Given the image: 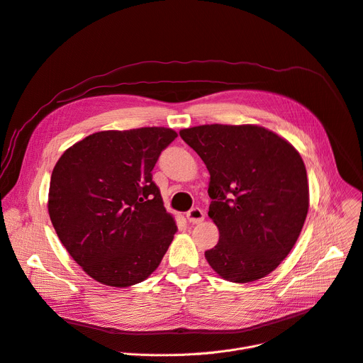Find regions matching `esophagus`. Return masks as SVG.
Instances as JSON below:
<instances>
[{
  "label": "esophagus",
  "mask_w": 363,
  "mask_h": 363,
  "mask_svg": "<svg viewBox=\"0 0 363 363\" xmlns=\"http://www.w3.org/2000/svg\"><path fill=\"white\" fill-rule=\"evenodd\" d=\"M186 218H188V221L192 223V224H199V223H201V221L204 220V213H203V210L195 207V208H191V210L186 213Z\"/></svg>",
  "instance_id": "1"
}]
</instances>
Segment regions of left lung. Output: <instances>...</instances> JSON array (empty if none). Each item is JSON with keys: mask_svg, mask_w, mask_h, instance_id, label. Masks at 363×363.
Returning <instances> with one entry per match:
<instances>
[{"mask_svg": "<svg viewBox=\"0 0 363 363\" xmlns=\"http://www.w3.org/2000/svg\"><path fill=\"white\" fill-rule=\"evenodd\" d=\"M210 172V218L218 243L206 252L225 281L246 284L278 268L308 213L306 164L295 147L253 124H204L179 131Z\"/></svg>", "mask_w": 363, "mask_h": 363, "instance_id": "obj_1", "label": "left lung"}]
</instances>
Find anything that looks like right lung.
Returning <instances> with one entry per match:
<instances>
[{"label": "right lung", "mask_w": 363, "mask_h": 363, "mask_svg": "<svg viewBox=\"0 0 363 363\" xmlns=\"http://www.w3.org/2000/svg\"><path fill=\"white\" fill-rule=\"evenodd\" d=\"M177 136L167 127L98 131L56 162L49 216L65 249L95 281L139 284L167 253L178 228L152 169Z\"/></svg>", "instance_id": "1"}]
</instances>
